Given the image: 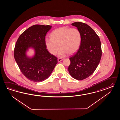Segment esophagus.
Instances as JSON below:
<instances>
[{
	"instance_id": "esophagus-1",
	"label": "esophagus",
	"mask_w": 120,
	"mask_h": 120,
	"mask_svg": "<svg viewBox=\"0 0 120 120\" xmlns=\"http://www.w3.org/2000/svg\"><path fill=\"white\" fill-rule=\"evenodd\" d=\"M64 60V59H62V58H58V62H60V61H61L62 60Z\"/></svg>"
}]
</instances>
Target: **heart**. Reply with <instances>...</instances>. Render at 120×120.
Segmentation results:
<instances>
[{
	"label": "heart",
	"mask_w": 120,
	"mask_h": 120,
	"mask_svg": "<svg viewBox=\"0 0 120 120\" xmlns=\"http://www.w3.org/2000/svg\"><path fill=\"white\" fill-rule=\"evenodd\" d=\"M51 39H46L45 43L51 54L55 55L61 48L58 56L60 57L73 54L80 46L81 34L77 28L60 27L50 34Z\"/></svg>",
	"instance_id": "b5f03b06"
}]
</instances>
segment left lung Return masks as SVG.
Returning a JSON list of instances; mask_svg holds the SVG:
<instances>
[{
	"instance_id": "8db88e82",
	"label": "left lung",
	"mask_w": 120,
	"mask_h": 120,
	"mask_svg": "<svg viewBox=\"0 0 120 120\" xmlns=\"http://www.w3.org/2000/svg\"><path fill=\"white\" fill-rule=\"evenodd\" d=\"M71 25L77 28L81 34V42L77 51L69 59L68 71L72 77L82 80L91 75L97 68L101 56L99 37L88 25L75 22Z\"/></svg>"
}]
</instances>
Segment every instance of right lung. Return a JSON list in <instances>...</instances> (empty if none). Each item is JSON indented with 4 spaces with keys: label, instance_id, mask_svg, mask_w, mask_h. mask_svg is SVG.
Listing matches in <instances>:
<instances>
[{
    "label": "right lung",
    "instance_id": "right-lung-1",
    "mask_svg": "<svg viewBox=\"0 0 120 120\" xmlns=\"http://www.w3.org/2000/svg\"><path fill=\"white\" fill-rule=\"evenodd\" d=\"M52 28L49 25H35L24 31L18 39L14 57L22 73L32 81L41 82L49 77L57 64V58L46 49L45 36ZM35 55L30 58L26 54L29 48Z\"/></svg>",
    "mask_w": 120,
    "mask_h": 120
}]
</instances>
